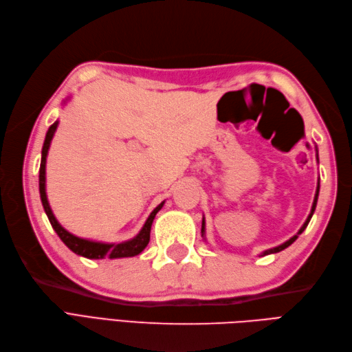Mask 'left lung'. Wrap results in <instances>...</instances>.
Segmentation results:
<instances>
[{
	"mask_svg": "<svg viewBox=\"0 0 352 352\" xmlns=\"http://www.w3.org/2000/svg\"><path fill=\"white\" fill-rule=\"evenodd\" d=\"M317 151V150H316ZM318 153V151H317ZM317 162H318V154H317ZM318 190H320V180H318V184H317V190H316V197H314V201H313V207H311V211H310V214H308V217H307V220H305V223L302 225V228L298 230V233L296 235H294L289 241H286V242H283L282 245H279V247H274V248H270V250H265L264 252H261V257H264V255H269V254H274V252H280V251H283L285 248H287L289 247L291 243H294L295 241H296V238H298V235H301V233L305 230V228L308 226V223H310V220H311V217H313V214H314V210H316V206H317V198H318ZM201 233H202V236L206 235V220H204V217H202V228H201ZM206 239V238H204Z\"/></svg>",
	"mask_w": 352,
	"mask_h": 352,
	"instance_id": "8db88e82",
	"label": "left lung"
}]
</instances>
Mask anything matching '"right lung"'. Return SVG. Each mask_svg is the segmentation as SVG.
Returning <instances> with one entry per match:
<instances>
[{"instance_id":"obj_1","label":"right lung","mask_w":352,"mask_h":352,"mask_svg":"<svg viewBox=\"0 0 352 352\" xmlns=\"http://www.w3.org/2000/svg\"><path fill=\"white\" fill-rule=\"evenodd\" d=\"M57 126H58V120L52 123L50 126L48 132H47L44 146H42V158H41V167H39L41 201H42V206H44V210L47 212L52 229L56 230V233L60 236V239L67 245V248H70L74 254L82 255V257H87V258H92V260H100V258H104V257L123 258V257H135V255L141 254L145 250L148 242H150V232H151L154 217H155L157 212L162 210V207L164 206V201L162 202V204H158L154 208V211L151 212L150 217L146 219L144 228L141 229V232L138 233L135 238H132L129 241L120 242V243H105V242H97V241L74 236L73 233L67 232L65 228H63L60 223L57 221V219L54 217V214H52V210L48 204V198H47V192H45V164H47V155H48V150H50V145H51V140L56 133Z\"/></svg>"}]
</instances>
